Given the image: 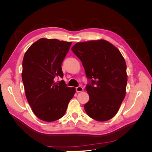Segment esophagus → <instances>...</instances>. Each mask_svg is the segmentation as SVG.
I'll list each match as a JSON object with an SVG mask.
<instances>
[{"mask_svg":"<svg viewBox=\"0 0 152 152\" xmlns=\"http://www.w3.org/2000/svg\"><path fill=\"white\" fill-rule=\"evenodd\" d=\"M84 91V89L83 87H81V86H78L76 87V91L77 92V93H79V92H82Z\"/></svg>","mask_w":152,"mask_h":152,"instance_id":"34e87169","label":"esophagus"}]
</instances>
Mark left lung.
<instances>
[{"label":"left lung","mask_w":152,"mask_h":152,"mask_svg":"<svg viewBox=\"0 0 152 152\" xmlns=\"http://www.w3.org/2000/svg\"><path fill=\"white\" fill-rule=\"evenodd\" d=\"M72 50L80 59L88 80L89 95L84 104L88 115L98 121L113 118L126 96V63L119 50L104 40L79 42Z\"/></svg>","instance_id":"1"}]
</instances>
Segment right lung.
<instances>
[{"instance_id": "1", "label": "right lung", "mask_w": 152, "mask_h": 152, "mask_svg": "<svg viewBox=\"0 0 152 152\" xmlns=\"http://www.w3.org/2000/svg\"><path fill=\"white\" fill-rule=\"evenodd\" d=\"M72 44L57 39H40L26 50L23 60L22 80L28 102L40 120L53 122L65 115L75 93L63 78L61 64Z\"/></svg>"}]
</instances>
